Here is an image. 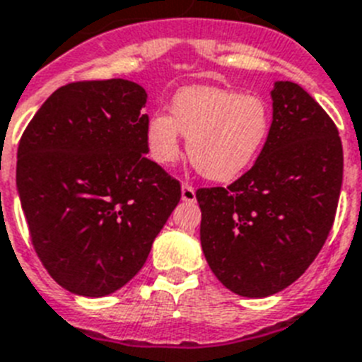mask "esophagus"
<instances>
[{
	"mask_svg": "<svg viewBox=\"0 0 362 362\" xmlns=\"http://www.w3.org/2000/svg\"><path fill=\"white\" fill-rule=\"evenodd\" d=\"M181 199L187 203L196 202V190H194V187H190V185H183V187H181Z\"/></svg>",
	"mask_w": 362,
	"mask_h": 362,
	"instance_id": "obj_1",
	"label": "esophagus"
}]
</instances>
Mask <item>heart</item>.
Segmentation results:
<instances>
[{
	"mask_svg": "<svg viewBox=\"0 0 362 362\" xmlns=\"http://www.w3.org/2000/svg\"><path fill=\"white\" fill-rule=\"evenodd\" d=\"M269 132V107L260 97L192 86L174 97L172 117L166 113L151 117L146 146L151 159L168 166L181 156L179 134L185 135L194 168L211 181L227 183L255 163Z\"/></svg>",
	"mask_w": 362,
	"mask_h": 362,
	"instance_id": "1",
	"label": "heart"
}]
</instances>
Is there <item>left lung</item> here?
I'll return each mask as SVG.
<instances>
[{"label": "left lung", "instance_id": "8db88e82", "mask_svg": "<svg viewBox=\"0 0 362 362\" xmlns=\"http://www.w3.org/2000/svg\"><path fill=\"white\" fill-rule=\"evenodd\" d=\"M267 143L233 185L199 188L203 255L240 296L264 298L291 286L317 258L342 185L339 129L295 82H274Z\"/></svg>", "mask_w": 362, "mask_h": 362}]
</instances>
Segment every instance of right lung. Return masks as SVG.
Here are the masks:
<instances>
[{
    "instance_id": "right-lung-1",
    "label": "right lung",
    "mask_w": 362,
    "mask_h": 362,
    "mask_svg": "<svg viewBox=\"0 0 362 362\" xmlns=\"http://www.w3.org/2000/svg\"><path fill=\"white\" fill-rule=\"evenodd\" d=\"M146 98L124 78L73 82L21 135L16 187L34 251L75 295L128 284L181 199L179 181L144 156Z\"/></svg>"
}]
</instances>
